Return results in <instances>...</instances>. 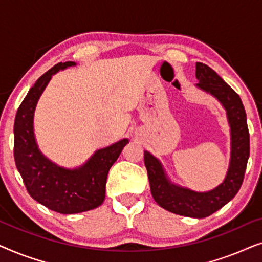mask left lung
<instances>
[{"instance_id": "left-lung-1", "label": "left lung", "mask_w": 262, "mask_h": 262, "mask_svg": "<svg viewBox=\"0 0 262 262\" xmlns=\"http://www.w3.org/2000/svg\"><path fill=\"white\" fill-rule=\"evenodd\" d=\"M195 87L212 95L223 106L230 127V162L224 180L211 191L196 192L174 184L159 159L144 151L152 198L164 210L180 216L204 218L222 209L234 196L245 178L249 159V131L245 107L237 93L203 63L195 64Z\"/></svg>"}]
</instances>
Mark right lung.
Masks as SVG:
<instances>
[{
    "instance_id": "obj_1",
    "label": "right lung",
    "mask_w": 262,
    "mask_h": 262,
    "mask_svg": "<svg viewBox=\"0 0 262 262\" xmlns=\"http://www.w3.org/2000/svg\"><path fill=\"white\" fill-rule=\"evenodd\" d=\"M75 66V62L58 63L39 77L21 102L14 123V159L27 192L41 205L63 214L101 205L110 168L128 143L123 138L96 150L82 166L73 169L58 166L40 151L34 135L35 107L53 75Z\"/></svg>"
}]
</instances>
